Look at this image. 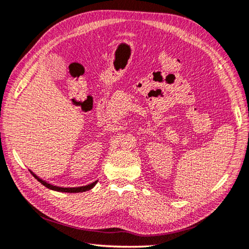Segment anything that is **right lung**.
<instances>
[{"label":"right lung","instance_id":"right-lung-1","mask_svg":"<svg viewBox=\"0 0 249 249\" xmlns=\"http://www.w3.org/2000/svg\"><path fill=\"white\" fill-rule=\"evenodd\" d=\"M30 173L33 175V177L36 178L38 182H41L43 186H45L46 188L53 190V191H58V192H67V193H79V192H85V191H89V190L92 189L95 187V184L98 182V180H96V181L91 182L89 184H87V186H83V187H74V188H62V187H58V186H53V184H51L46 182L45 180L41 179L40 177H37L36 174L32 173L30 170Z\"/></svg>","mask_w":249,"mask_h":249}]
</instances>
